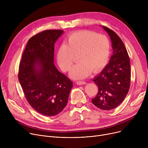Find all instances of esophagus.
I'll use <instances>...</instances> for the list:
<instances>
[{
    "mask_svg": "<svg viewBox=\"0 0 148 148\" xmlns=\"http://www.w3.org/2000/svg\"><path fill=\"white\" fill-rule=\"evenodd\" d=\"M76 84L77 85H82V84H86V83L84 81H77V82H76Z\"/></svg>",
    "mask_w": 148,
    "mask_h": 148,
    "instance_id": "esophagus-1",
    "label": "esophagus"
}]
</instances>
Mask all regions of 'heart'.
<instances>
[{
    "label": "heart",
    "mask_w": 148,
    "mask_h": 148,
    "mask_svg": "<svg viewBox=\"0 0 148 148\" xmlns=\"http://www.w3.org/2000/svg\"><path fill=\"white\" fill-rule=\"evenodd\" d=\"M110 43L104 35L81 30L69 34L65 44L58 49L56 60L62 71L71 69L75 57L79 62L72 69L69 75L73 79H82L88 76L93 71L99 72L104 68L109 58Z\"/></svg>",
    "instance_id": "obj_1"
}]
</instances>
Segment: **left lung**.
<instances>
[{
    "mask_svg": "<svg viewBox=\"0 0 148 148\" xmlns=\"http://www.w3.org/2000/svg\"><path fill=\"white\" fill-rule=\"evenodd\" d=\"M109 35L113 49L110 62L93 79L98 92L92 102L96 107L109 110L118 107L126 97L130 88V59L121 39L114 31L103 26Z\"/></svg>",
    "mask_w": 148,
    "mask_h": 148,
    "instance_id": "1",
    "label": "left lung"
}]
</instances>
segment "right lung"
I'll list each match as a JSON object with an SVG mask.
<instances>
[{
  "label": "right lung",
  "mask_w": 148,
  "mask_h": 148,
  "mask_svg": "<svg viewBox=\"0 0 148 148\" xmlns=\"http://www.w3.org/2000/svg\"><path fill=\"white\" fill-rule=\"evenodd\" d=\"M63 32L46 30L31 37L19 65L18 80L28 103L48 116L64 110L73 87L71 80L53 64L54 43Z\"/></svg>",
  "instance_id": "right-lung-1"
}]
</instances>
